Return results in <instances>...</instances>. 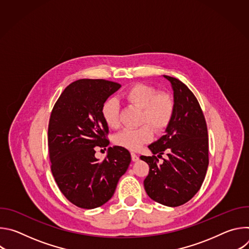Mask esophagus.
<instances>
[{
  "label": "esophagus",
  "instance_id": "obj_1",
  "mask_svg": "<svg viewBox=\"0 0 249 249\" xmlns=\"http://www.w3.org/2000/svg\"><path fill=\"white\" fill-rule=\"evenodd\" d=\"M131 158H132V160H133V161H137V160H139L138 155H136L135 153H131Z\"/></svg>",
  "mask_w": 249,
  "mask_h": 249
}]
</instances>
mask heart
I'll use <instances>...</instances> for the list:
<instances>
[{
    "label": "heart",
    "instance_id": "heart-1",
    "mask_svg": "<svg viewBox=\"0 0 249 249\" xmlns=\"http://www.w3.org/2000/svg\"><path fill=\"white\" fill-rule=\"evenodd\" d=\"M157 89L144 84H136L124 93V98L142 109L141 123L150 124L156 132H163L173 117L174 100L167 93H158ZM101 116L109 128L116 129L120 125L119 102L109 98L101 106ZM153 129L143 125L137 129H125L114 138V143L130 151H136L153 139Z\"/></svg>",
    "mask_w": 249,
    "mask_h": 249
}]
</instances>
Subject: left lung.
<instances>
[{
    "instance_id": "8db88e82",
    "label": "left lung",
    "mask_w": 249,
    "mask_h": 249,
    "mask_svg": "<svg viewBox=\"0 0 249 249\" xmlns=\"http://www.w3.org/2000/svg\"><path fill=\"white\" fill-rule=\"evenodd\" d=\"M171 86L174 113L164 135L149 149L158 157L165 151L168 158L159 165L157 157L141 156L150 171L144 186L154 201L168 207L188 202L200 189L209 164L208 130L200 104L181 81L164 76Z\"/></svg>"
}]
</instances>
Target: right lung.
<instances>
[{"instance_id": "obj_1", "label": "right lung", "mask_w": 249, "mask_h": 249, "mask_svg": "<svg viewBox=\"0 0 249 249\" xmlns=\"http://www.w3.org/2000/svg\"><path fill=\"white\" fill-rule=\"evenodd\" d=\"M120 88L105 80L76 81L61 93L50 116L48 148L53 176L64 196L83 209H94L110 200L131 162L129 151L119 146L109 147L102 161L94 157L95 147L109 145L101 106Z\"/></svg>"}]
</instances>
